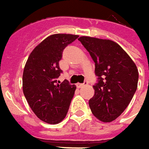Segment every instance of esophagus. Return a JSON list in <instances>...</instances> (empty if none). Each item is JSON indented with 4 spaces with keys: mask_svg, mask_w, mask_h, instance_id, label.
<instances>
[{
    "mask_svg": "<svg viewBox=\"0 0 149 149\" xmlns=\"http://www.w3.org/2000/svg\"><path fill=\"white\" fill-rule=\"evenodd\" d=\"M87 81H85L84 83H77V87H82L83 86H85V85H87Z\"/></svg>",
    "mask_w": 149,
    "mask_h": 149,
    "instance_id": "obj_1",
    "label": "esophagus"
}]
</instances>
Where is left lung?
I'll use <instances>...</instances> for the list:
<instances>
[{
  "mask_svg": "<svg viewBox=\"0 0 149 149\" xmlns=\"http://www.w3.org/2000/svg\"><path fill=\"white\" fill-rule=\"evenodd\" d=\"M78 40L95 62L97 77L89 107L98 120L112 122L123 113L137 90V66L126 52L111 40L91 36H81Z\"/></svg>",
  "mask_w": 149,
  "mask_h": 149,
  "instance_id": "obj_1",
  "label": "left lung"
}]
</instances>
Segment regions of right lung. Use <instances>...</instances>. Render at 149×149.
I'll list each match as a JSON object with an SVG mask.
<instances>
[{
    "instance_id": "obj_1",
    "label": "right lung",
    "mask_w": 149,
    "mask_h": 149,
    "mask_svg": "<svg viewBox=\"0 0 149 149\" xmlns=\"http://www.w3.org/2000/svg\"><path fill=\"white\" fill-rule=\"evenodd\" d=\"M78 37L72 34H54L47 37L31 52L22 76L23 93L38 118L50 124L62 122L73 97L76 86L64 80L57 81L64 48Z\"/></svg>"
}]
</instances>
